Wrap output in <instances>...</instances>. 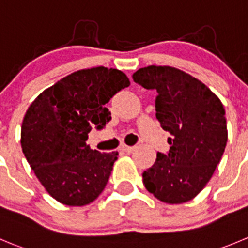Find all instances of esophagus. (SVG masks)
<instances>
[{"label":"esophagus","mask_w":248,"mask_h":248,"mask_svg":"<svg viewBox=\"0 0 248 248\" xmlns=\"http://www.w3.org/2000/svg\"><path fill=\"white\" fill-rule=\"evenodd\" d=\"M122 150L124 151V152H128V153H130V152H133L134 150H135V147H130V146H123V147H122Z\"/></svg>","instance_id":"1"}]
</instances>
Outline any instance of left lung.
<instances>
[{"instance_id": "8db88e82", "label": "left lung", "mask_w": 248, "mask_h": 248, "mask_svg": "<svg viewBox=\"0 0 248 248\" xmlns=\"http://www.w3.org/2000/svg\"><path fill=\"white\" fill-rule=\"evenodd\" d=\"M134 81L155 90V117L168 131V155L157 153L143 171L145 187L168 204L187 202L203 190L216 170L228 141L225 109L201 80L169 65H148Z\"/></svg>"}]
</instances>
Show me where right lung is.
Instances as JSON below:
<instances>
[{
	"instance_id": "obj_1",
	"label": "right lung",
	"mask_w": 248,
	"mask_h": 248,
	"mask_svg": "<svg viewBox=\"0 0 248 248\" xmlns=\"http://www.w3.org/2000/svg\"><path fill=\"white\" fill-rule=\"evenodd\" d=\"M130 81L123 72L95 67L67 75L28 108L20 143L45 190L60 203L81 207L105 190L118 152L86 145L87 134L110 120L106 103Z\"/></svg>"
}]
</instances>
